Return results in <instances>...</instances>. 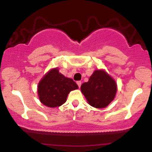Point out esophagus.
I'll use <instances>...</instances> for the list:
<instances>
[{
  "mask_svg": "<svg viewBox=\"0 0 152 152\" xmlns=\"http://www.w3.org/2000/svg\"><path fill=\"white\" fill-rule=\"evenodd\" d=\"M76 83H77L78 86L80 88V87H81V81H77V82H76Z\"/></svg>",
  "mask_w": 152,
  "mask_h": 152,
  "instance_id": "1",
  "label": "esophagus"
}]
</instances>
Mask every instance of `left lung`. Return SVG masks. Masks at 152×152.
Wrapping results in <instances>:
<instances>
[{
  "label": "left lung",
  "mask_w": 152,
  "mask_h": 152,
  "mask_svg": "<svg viewBox=\"0 0 152 152\" xmlns=\"http://www.w3.org/2000/svg\"><path fill=\"white\" fill-rule=\"evenodd\" d=\"M81 91L89 105L102 109L114 99L117 84L105 70L98 69L94 71L88 82L81 85Z\"/></svg>",
  "instance_id": "1"
}]
</instances>
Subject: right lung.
Masks as SVG:
<instances>
[{
	"instance_id": "add662e5",
	"label": "right lung",
	"mask_w": 152,
	"mask_h": 152,
	"mask_svg": "<svg viewBox=\"0 0 152 152\" xmlns=\"http://www.w3.org/2000/svg\"><path fill=\"white\" fill-rule=\"evenodd\" d=\"M78 86L72 78H67L59 72L58 68L50 69L40 80L38 95L43 105L50 108L61 106L66 102L68 94Z\"/></svg>"
}]
</instances>
